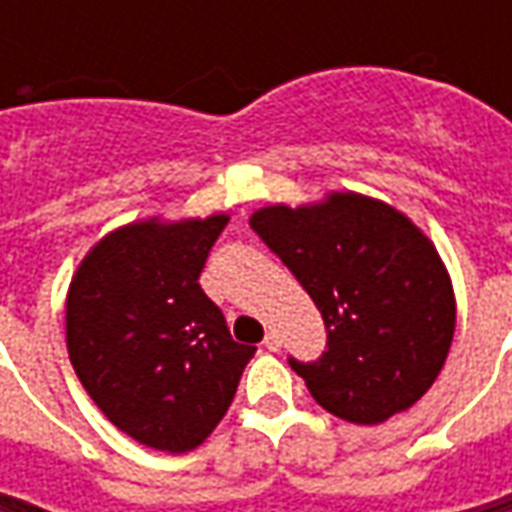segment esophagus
<instances>
[{
  "instance_id": "1",
  "label": "esophagus",
  "mask_w": 512,
  "mask_h": 512,
  "mask_svg": "<svg viewBox=\"0 0 512 512\" xmlns=\"http://www.w3.org/2000/svg\"><path fill=\"white\" fill-rule=\"evenodd\" d=\"M265 350H270V353H276V350H282V339H279V333H273V330H270V333H267L265 336Z\"/></svg>"
}]
</instances>
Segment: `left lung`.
<instances>
[{
  "label": "left lung",
  "instance_id": "left-lung-1",
  "mask_svg": "<svg viewBox=\"0 0 512 512\" xmlns=\"http://www.w3.org/2000/svg\"><path fill=\"white\" fill-rule=\"evenodd\" d=\"M250 227L325 319L316 362L287 359L327 413L379 424L416 404L456 330L450 276L404 213L359 193L310 207H262Z\"/></svg>",
  "mask_w": 512,
  "mask_h": 512
}]
</instances>
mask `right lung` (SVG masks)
Here are the masks:
<instances>
[{"label": "right lung", "instance_id": "obj_1", "mask_svg": "<svg viewBox=\"0 0 512 512\" xmlns=\"http://www.w3.org/2000/svg\"><path fill=\"white\" fill-rule=\"evenodd\" d=\"M225 225L210 216L119 227L70 282V364L110 422L153 450L205 442L256 353L233 342L199 285Z\"/></svg>", "mask_w": 512, "mask_h": 512}]
</instances>
